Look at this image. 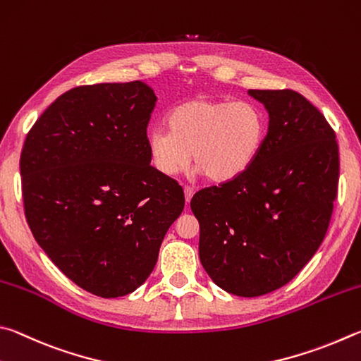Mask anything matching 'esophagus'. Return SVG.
I'll use <instances>...</instances> for the list:
<instances>
[{
	"instance_id": "34e87169",
	"label": "esophagus",
	"mask_w": 361,
	"mask_h": 361,
	"mask_svg": "<svg viewBox=\"0 0 361 361\" xmlns=\"http://www.w3.org/2000/svg\"><path fill=\"white\" fill-rule=\"evenodd\" d=\"M184 193H185V201L187 203H190V200H192V197H193V188L190 187V185H185L184 187Z\"/></svg>"
}]
</instances>
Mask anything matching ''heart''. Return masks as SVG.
<instances>
[{
    "mask_svg": "<svg viewBox=\"0 0 361 361\" xmlns=\"http://www.w3.org/2000/svg\"><path fill=\"white\" fill-rule=\"evenodd\" d=\"M166 125L168 130L157 126L147 135L154 168L174 176L193 157L200 173L214 184L241 177L260 155L268 131L267 116L255 103L207 97L176 104Z\"/></svg>",
    "mask_w": 361,
    "mask_h": 361,
    "instance_id": "1",
    "label": "heart"
}]
</instances>
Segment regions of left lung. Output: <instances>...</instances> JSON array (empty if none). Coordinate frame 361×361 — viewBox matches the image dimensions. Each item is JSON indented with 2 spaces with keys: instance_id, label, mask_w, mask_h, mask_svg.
Instances as JSON below:
<instances>
[{
  "instance_id": "obj_1",
  "label": "left lung",
  "mask_w": 361,
  "mask_h": 361,
  "mask_svg": "<svg viewBox=\"0 0 361 361\" xmlns=\"http://www.w3.org/2000/svg\"><path fill=\"white\" fill-rule=\"evenodd\" d=\"M269 114L255 163L238 179L203 188L190 207L200 260L225 292L254 298L288 283L325 238L338 197L334 130L293 90H249Z\"/></svg>"
}]
</instances>
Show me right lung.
<instances>
[{
    "label": "right lung",
    "mask_w": 361,
    "mask_h": 361,
    "mask_svg": "<svg viewBox=\"0 0 361 361\" xmlns=\"http://www.w3.org/2000/svg\"><path fill=\"white\" fill-rule=\"evenodd\" d=\"M157 97L142 80L71 88L28 131L20 155L25 217L75 286L117 298L142 286L185 197L150 164Z\"/></svg>",
    "instance_id": "right-lung-1"
}]
</instances>
